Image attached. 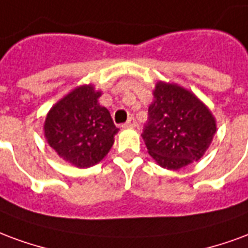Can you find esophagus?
Wrapping results in <instances>:
<instances>
[{"mask_svg":"<svg viewBox=\"0 0 248 248\" xmlns=\"http://www.w3.org/2000/svg\"><path fill=\"white\" fill-rule=\"evenodd\" d=\"M137 125L136 120H135V117H129L128 119V122L123 125V128H135V126Z\"/></svg>","mask_w":248,"mask_h":248,"instance_id":"34e87169","label":"esophagus"}]
</instances>
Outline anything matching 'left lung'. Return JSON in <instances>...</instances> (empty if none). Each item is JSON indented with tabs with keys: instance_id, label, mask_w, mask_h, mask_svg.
Masks as SVG:
<instances>
[{
	"instance_id": "obj_1",
	"label": "left lung",
	"mask_w": 248,
	"mask_h": 248,
	"mask_svg": "<svg viewBox=\"0 0 248 248\" xmlns=\"http://www.w3.org/2000/svg\"><path fill=\"white\" fill-rule=\"evenodd\" d=\"M142 139L152 158L178 170L198 161L217 132L216 117L205 103L176 83L157 82Z\"/></svg>"
}]
</instances>
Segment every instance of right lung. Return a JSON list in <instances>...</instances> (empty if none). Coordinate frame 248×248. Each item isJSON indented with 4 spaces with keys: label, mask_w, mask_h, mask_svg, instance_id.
<instances>
[{
    "label": "right lung",
    "mask_w": 248,
    "mask_h": 248,
    "mask_svg": "<svg viewBox=\"0 0 248 248\" xmlns=\"http://www.w3.org/2000/svg\"><path fill=\"white\" fill-rule=\"evenodd\" d=\"M102 91L93 84L74 88L48 111L43 131L58 156L77 168H90L108 155L119 128L100 106Z\"/></svg>",
    "instance_id": "add662e5"
}]
</instances>
